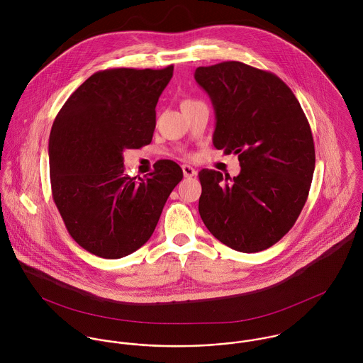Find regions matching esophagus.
Instances as JSON below:
<instances>
[{
	"label": "esophagus",
	"mask_w": 363,
	"mask_h": 363,
	"mask_svg": "<svg viewBox=\"0 0 363 363\" xmlns=\"http://www.w3.org/2000/svg\"><path fill=\"white\" fill-rule=\"evenodd\" d=\"M182 169H183V174H184V177H193V176H196V174H197L196 169H194V167H191L190 164H183V166H182Z\"/></svg>",
	"instance_id": "34e87169"
}]
</instances>
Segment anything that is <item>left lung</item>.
Returning a JSON list of instances; mask_svg holds the SVG:
<instances>
[{
    "instance_id": "left-lung-1",
    "label": "left lung",
    "mask_w": 363,
    "mask_h": 363,
    "mask_svg": "<svg viewBox=\"0 0 363 363\" xmlns=\"http://www.w3.org/2000/svg\"><path fill=\"white\" fill-rule=\"evenodd\" d=\"M194 78L215 110V148L238 154L242 167L233 179L199 173L201 219L233 250H265L289 232L308 200L315 162L309 121L272 72L223 61L199 67Z\"/></svg>"
}]
</instances>
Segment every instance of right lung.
Wrapping results in <instances>:
<instances>
[{
	"instance_id": "1",
	"label": "right lung",
	"mask_w": 363,
	"mask_h": 363,
	"mask_svg": "<svg viewBox=\"0 0 363 363\" xmlns=\"http://www.w3.org/2000/svg\"><path fill=\"white\" fill-rule=\"evenodd\" d=\"M172 75L173 65L95 72L55 116L52 200L71 238L95 256L121 259L144 246L183 179L182 167L167 159L145 179L124 174V150L152 141L156 104Z\"/></svg>"
}]
</instances>
